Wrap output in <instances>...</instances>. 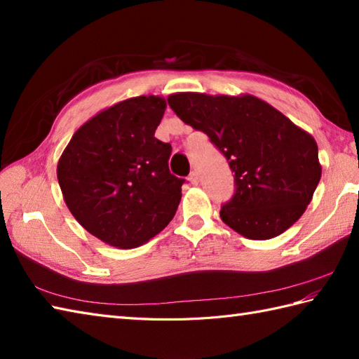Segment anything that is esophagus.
I'll return each mask as SVG.
<instances>
[{"instance_id":"esophagus-1","label":"esophagus","mask_w":359,"mask_h":359,"mask_svg":"<svg viewBox=\"0 0 359 359\" xmlns=\"http://www.w3.org/2000/svg\"><path fill=\"white\" fill-rule=\"evenodd\" d=\"M188 180L191 182L193 185H197V182H199V174H197L196 171H191V172H189V175H188Z\"/></svg>"}]
</instances>
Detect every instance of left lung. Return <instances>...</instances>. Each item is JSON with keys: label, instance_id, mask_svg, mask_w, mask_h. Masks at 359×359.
Returning a JSON list of instances; mask_svg holds the SVG:
<instances>
[{"label": "left lung", "instance_id": "left-lung-1", "mask_svg": "<svg viewBox=\"0 0 359 359\" xmlns=\"http://www.w3.org/2000/svg\"><path fill=\"white\" fill-rule=\"evenodd\" d=\"M168 104L202 131L234 172L220 217L248 239L284 233L306 211L321 179L318 144L284 114L253 95L172 94Z\"/></svg>", "mask_w": 359, "mask_h": 359}]
</instances>
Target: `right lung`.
Wrapping results in <instances>:
<instances>
[{"label":"right lung","mask_w":359,"mask_h":359,"mask_svg":"<svg viewBox=\"0 0 359 359\" xmlns=\"http://www.w3.org/2000/svg\"><path fill=\"white\" fill-rule=\"evenodd\" d=\"M163 98L120 102L86 121L60 157L57 177L67 208L95 238L134 248L171 222L185 179L170 172L171 144L154 137Z\"/></svg>","instance_id":"right-lung-1"}]
</instances>
